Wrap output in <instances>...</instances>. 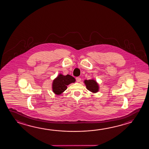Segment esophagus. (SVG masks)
<instances>
[{"instance_id":"esophagus-1","label":"esophagus","mask_w":149,"mask_h":149,"mask_svg":"<svg viewBox=\"0 0 149 149\" xmlns=\"http://www.w3.org/2000/svg\"><path fill=\"white\" fill-rule=\"evenodd\" d=\"M76 80L77 81L79 82H80L81 81V78L80 77H77L76 78Z\"/></svg>"}]
</instances>
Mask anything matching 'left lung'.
<instances>
[{"label":"left lung","mask_w":149,"mask_h":149,"mask_svg":"<svg viewBox=\"0 0 149 149\" xmlns=\"http://www.w3.org/2000/svg\"><path fill=\"white\" fill-rule=\"evenodd\" d=\"M84 83L86 88L90 92L92 93H97L99 91V85L96 81L94 79H91L88 80H84Z\"/></svg>","instance_id":"left-lung-1"}]
</instances>
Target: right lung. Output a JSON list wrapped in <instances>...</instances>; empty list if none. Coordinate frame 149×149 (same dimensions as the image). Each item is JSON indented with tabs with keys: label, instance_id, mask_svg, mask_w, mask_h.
<instances>
[{
	"label": "right lung",
	"instance_id": "obj_1",
	"mask_svg": "<svg viewBox=\"0 0 149 149\" xmlns=\"http://www.w3.org/2000/svg\"><path fill=\"white\" fill-rule=\"evenodd\" d=\"M76 79L73 77L67 74L64 76L59 74L55 78L52 83L53 92L55 94L61 95L67 88V85L72 83L75 82Z\"/></svg>",
	"mask_w": 149,
	"mask_h": 149
}]
</instances>
